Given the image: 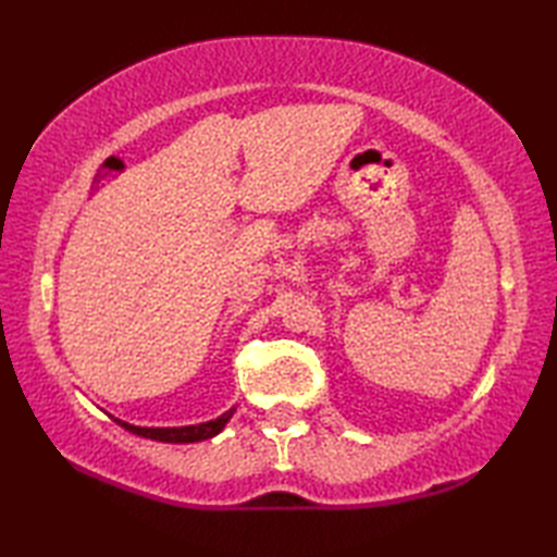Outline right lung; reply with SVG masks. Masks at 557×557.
I'll return each instance as SVG.
<instances>
[{"mask_svg":"<svg viewBox=\"0 0 557 557\" xmlns=\"http://www.w3.org/2000/svg\"><path fill=\"white\" fill-rule=\"evenodd\" d=\"M236 411V407H232L230 411H224L222 417L206 421V423H196V425H176V429H146V425H134L126 423L122 419H114L116 423L126 429L128 433H136L140 437H150V441H160V443H198V441H208V437H215L227 421L232 419V413Z\"/></svg>","mask_w":557,"mask_h":557,"instance_id":"add662e5","label":"right lung"}]
</instances>
